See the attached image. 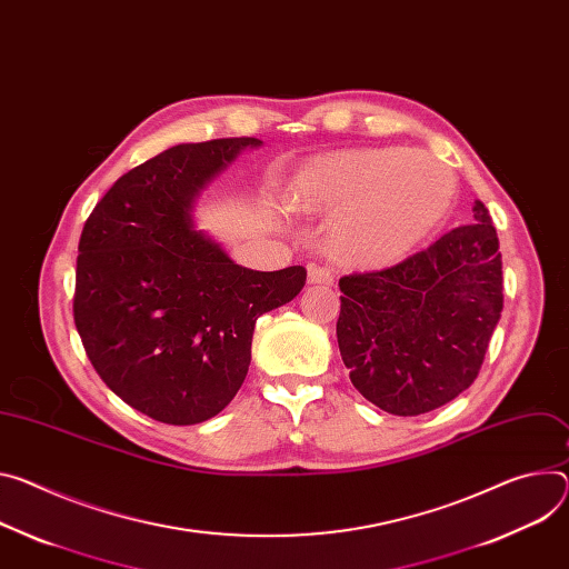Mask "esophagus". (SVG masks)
Returning <instances> with one entry per match:
<instances>
[{"mask_svg":"<svg viewBox=\"0 0 569 569\" xmlns=\"http://www.w3.org/2000/svg\"><path fill=\"white\" fill-rule=\"evenodd\" d=\"M308 283H318V286H333V272L329 268L320 266H308Z\"/></svg>","mask_w":569,"mask_h":569,"instance_id":"1","label":"esophagus"}]
</instances>
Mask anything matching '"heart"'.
<instances>
[{
  "label": "heart",
  "mask_w": 569,
  "mask_h": 569,
  "mask_svg": "<svg viewBox=\"0 0 569 569\" xmlns=\"http://www.w3.org/2000/svg\"><path fill=\"white\" fill-rule=\"evenodd\" d=\"M456 174L433 153L345 149L306 163L288 188L292 209L333 216L329 249L356 268H386L445 220Z\"/></svg>",
  "instance_id": "b5f03b06"
}]
</instances>
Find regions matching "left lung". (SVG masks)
<instances>
[{"label": "left lung", "mask_w": 569, "mask_h": 569, "mask_svg": "<svg viewBox=\"0 0 569 569\" xmlns=\"http://www.w3.org/2000/svg\"><path fill=\"white\" fill-rule=\"evenodd\" d=\"M475 222L381 272L340 279L336 325L353 388L401 418L468 390L501 318V251L483 201Z\"/></svg>", "instance_id": "1"}]
</instances>
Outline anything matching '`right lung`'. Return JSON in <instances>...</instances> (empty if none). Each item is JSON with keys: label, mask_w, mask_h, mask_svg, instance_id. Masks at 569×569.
<instances>
[{"label": "right lung", "mask_w": 569, "mask_h": 569, "mask_svg": "<svg viewBox=\"0 0 569 569\" xmlns=\"http://www.w3.org/2000/svg\"><path fill=\"white\" fill-rule=\"evenodd\" d=\"M258 138L186 142L120 177L86 220L74 325L122 401L166 425L216 418L251 363L253 325L292 301L306 270L258 272L194 227L201 190Z\"/></svg>", "instance_id": "right-lung-1"}]
</instances>
